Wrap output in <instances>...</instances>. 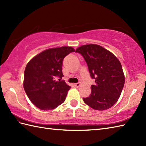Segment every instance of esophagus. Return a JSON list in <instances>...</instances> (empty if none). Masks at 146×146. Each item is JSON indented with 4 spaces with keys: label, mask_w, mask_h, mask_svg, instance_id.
<instances>
[{
    "label": "esophagus",
    "mask_w": 146,
    "mask_h": 146,
    "mask_svg": "<svg viewBox=\"0 0 146 146\" xmlns=\"http://www.w3.org/2000/svg\"><path fill=\"white\" fill-rule=\"evenodd\" d=\"M80 85H81V83H77L75 84V86L76 88H78Z\"/></svg>",
    "instance_id": "esophagus-1"
}]
</instances>
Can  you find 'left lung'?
I'll return each instance as SVG.
<instances>
[{
    "label": "left lung",
    "mask_w": 146,
    "mask_h": 146,
    "mask_svg": "<svg viewBox=\"0 0 146 146\" xmlns=\"http://www.w3.org/2000/svg\"><path fill=\"white\" fill-rule=\"evenodd\" d=\"M84 58L90 74L95 80L90 95L83 98L85 103L96 110L111 108L119 100L125 83V76L120 61L102 46L90 44L76 49Z\"/></svg>",
    "instance_id": "1"
}]
</instances>
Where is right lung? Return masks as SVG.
I'll return each mask as SVG.
<instances>
[{"mask_svg": "<svg viewBox=\"0 0 146 146\" xmlns=\"http://www.w3.org/2000/svg\"><path fill=\"white\" fill-rule=\"evenodd\" d=\"M75 49L70 46L49 48L33 57L27 64L23 86L32 103L42 110L54 109L66 99L71 86L64 81L62 64L64 58ZM58 77L59 81L55 80Z\"/></svg>", "mask_w": 146, "mask_h": 146, "instance_id": "right-lung-1", "label": "right lung"}]
</instances>
